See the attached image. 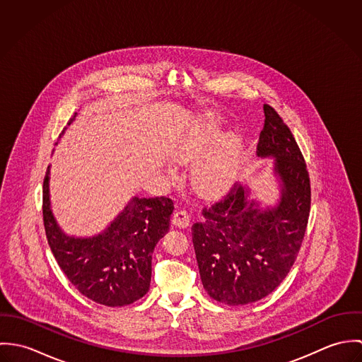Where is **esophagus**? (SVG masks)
I'll list each match as a JSON object with an SVG mask.
<instances>
[{
	"label": "esophagus",
	"mask_w": 362,
	"mask_h": 362,
	"mask_svg": "<svg viewBox=\"0 0 362 362\" xmlns=\"http://www.w3.org/2000/svg\"><path fill=\"white\" fill-rule=\"evenodd\" d=\"M189 214L185 210H177L173 216V224L178 228H187L189 226Z\"/></svg>",
	"instance_id": "34e87169"
}]
</instances>
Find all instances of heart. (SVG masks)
Here are the masks:
<instances>
[{
    "mask_svg": "<svg viewBox=\"0 0 362 362\" xmlns=\"http://www.w3.org/2000/svg\"><path fill=\"white\" fill-rule=\"evenodd\" d=\"M221 121L216 115L199 119L171 149V158L177 164L197 161L191 170V184L194 189L205 198H216L234 185L244 151V141L238 132L226 134L213 149H207L218 139ZM173 177L174 171L168 170Z\"/></svg>",
    "mask_w": 362,
    "mask_h": 362,
    "instance_id": "heart-1",
    "label": "heart"
}]
</instances>
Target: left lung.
<instances>
[{
	"label": "left lung",
	"mask_w": 362,
	"mask_h": 362,
	"mask_svg": "<svg viewBox=\"0 0 362 362\" xmlns=\"http://www.w3.org/2000/svg\"><path fill=\"white\" fill-rule=\"evenodd\" d=\"M263 111L257 155L273 158L279 198L263 205L247 182H240L192 226L204 288L227 305L269 296L294 264L308 224L310 185L304 157L279 114L267 104Z\"/></svg>",
	"instance_id": "8db88e82"
}]
</instances>
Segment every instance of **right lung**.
<instances>
[{
    "label": "right lung",
    "instance_id": "obj_1",
    "mask_svg": "<svg viewBox=\"0 0 362 362\" xmlns=\"http://www.w3.org/2000/svg\"><path fill=\"white\" fill-rule=\"evenodd\" d=\"M50 168L43 184V218L61 270L79 293L105 307H124L142 298L151 287L156 244L170 228L173 201L132 197L103 231L69 235L52 213Z\"/></svg>",
    "mask_w": 362,
    "mask_h": 362
}]
</instances>
